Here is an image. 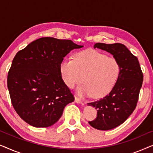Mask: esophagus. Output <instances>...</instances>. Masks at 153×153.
Masks as SVG:
<instances>
[{
	"instance_id": "1",
	"label": "esophagus",
	"mask_w": 153,
	"mask_h": 153,
	"mask_svg": "<svg viewBox=\"0 0 153 153\" xmlns=\"http://www.w3.org/2000/svg\"><path fill=\"white\" fill-rule=\"evenodd\" d=\"M74 101H75V102H76V103H77V104H83V102L81 101V100L79 99V98H78L77 97H75V98H74Z\"/></svg>"
}]
</instances>
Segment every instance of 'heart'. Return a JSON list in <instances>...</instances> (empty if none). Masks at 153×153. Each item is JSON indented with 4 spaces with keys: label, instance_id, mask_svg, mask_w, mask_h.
<instances>
[{
    "label": "heart",
    "instance_id": "obj_1",
    "mask_svg": "<svg viewBox=\"0 0 153 153\" xmlns=\"http://www.w3.org/2000/svg\"><path fill=\"white\" fill-rule=\"evenodd\" d=\"M62 80L72 89L83 81L77 89L80 96L99 98L105 96L113 89L120 72L118 60L114 57L93 49L79 52L74 60H63L60 65Z\"/></svg>",
    "mask_w": 153,
    "mask_h": 153
}]
</instances>
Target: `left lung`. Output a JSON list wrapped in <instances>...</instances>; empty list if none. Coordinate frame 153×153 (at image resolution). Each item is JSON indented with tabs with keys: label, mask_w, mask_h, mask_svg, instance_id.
Listing matches in <instances>:
<instances>
[{
	"label": "left lung",
	"mask_w": 153,
	"mask_h": 153,
	"mask_svg": "<svg viewBox=\"0 0 153 153\" xmlns=\"http://www.w3.org/2000/svg\"><path fill=\"white\" fill-rule=\"evenodd\" d=\"M94 48L112 54L118 60L120 72L109 93L88 106L97 109V118L90 125L99 130H109L119 126L132 114L137 106L143 76L138 58L124 45L96 43Z\"/></svg>",
	"instance_id": "8db88e82"
}]
</instances>
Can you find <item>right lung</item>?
<instances>
[{"label":"right lung","instance_id":"obj_1","mask_svg":"<svg viewBox=\"0 0 153 153\" xmlns=\"http://www.w3.org/2000/svg\"><path fill=\"white\" fill-rule=\"evenodd\" d=\"M69 39L42 37L16 54L7 76L12 106L19 116L35 127L57 122L74 97L62 80L60 65L72 50L80 49Z\"/></svg>","mask_w":153,"mask_h":153}]
</instances>
